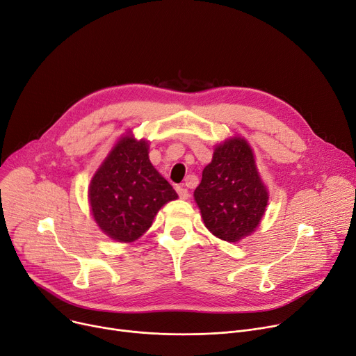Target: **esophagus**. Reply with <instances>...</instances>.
<instances>
[{
    "label": "esophagus",
    "mask_w": 356,
    "mask_h": 356,
    "mask_svg": "<svg viewBox=\"0 0 356 356\" xmlns=\"http://www.w3.org/2000/svg\"><path fill=\"white\" fill-rule=\"evenodd\" d=\"M176 191H177V193H179V197H180V199H188V197L191 196V195H189V191L186 189V188H183V186H177Z\"/></svg>",
    "instance_id": "34e87169"
}]
</instances>
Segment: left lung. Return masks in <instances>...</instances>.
Returning <instances> with one entry per match:
<instances>
[{
  "label": "left lung",
  "mask_w": 356,
  "mask_h": 356,
  "mask_svg": "<svg viewBox=\"0 0 356 356\" xmlns=\"http://www.w3.org/2000/svg\"><path fill=\"white\" fill-rule=\"evenodd\" d=\"M193 196L204 227L215 236L236 242L255 231L264 216L268 192L247 140L234 137L215 147Z\"/></svg>",
  "instance_id": "1"
}]
</instances>
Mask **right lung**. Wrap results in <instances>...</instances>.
<instances>
[{"mask_svg": "<svg viewBox=\"0 0 356 356\" xmlns=\"http://www.w3.org/2000/svg\"><path fill=\"white\" fill-rule=\"evenodd\" d=\"M176 191L148 159V141L122 137L92 177L89 203L93 219L118 242L138 239Z\"/></svg>", "mask_w": 356, "mask_h": 356, "instance_id": "right-lung-1", "label": "right lung"}]
</instances>
